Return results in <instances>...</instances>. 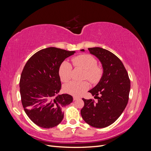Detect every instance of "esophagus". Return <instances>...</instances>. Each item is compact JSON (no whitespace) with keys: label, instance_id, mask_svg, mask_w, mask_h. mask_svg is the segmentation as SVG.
<instances>
[{"label":"esophagus","instance_id":"esophagus-1","mask_svg":"<svg viewBox=\"0 0 151 151\" xmlns=\"http://www.w3.org/2000/svg\"><path fill=\"white\" fill-rule=\"evenodd\" d=\"M73 99H74V100H78V99H79V98L76 97V96H74V97H73Z\"/></svg>","mask_w":151,"mask_h":151}]
</instances>
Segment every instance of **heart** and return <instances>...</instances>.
Wrapping results in <instances>:
<instances>
[{"label":"heart","mask_w":151,"mask_h":151,"mask_svg":"<svg viewBox=\"0 0 151 151\" xmlns=\"http://www.w3.org/2000/svg\"><path fill=\"white\" fill-rule=\"evenodd\" d=\"M73 64L77 68L84 70L83 78L88 79L91 83H96L101 79L103 70L101 67L97 66V61L91 55H81L72 59ZM72 67L70 63L64 61L59 67L58 74L63 82H67L70 79ZM89 88L87 81H71L64 86V91L67 93L74 96H80Z\"/></svg>","instance_id":"1"}]
</instances>
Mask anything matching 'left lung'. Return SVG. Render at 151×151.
Wrapping results in <instances>:
<instances>
[{
	"label": "left lung",
	"mask_w": 151,
	"mask_h": 151,
	"mask_svg": "<svg viewBox=\"0 0 151 151\" xmlns=\"http://www.w3.org/2000/svg\"><path fill=\"white\" fill-rule=\"evenodd\" d=\"M88 50L101 63L103 73L98 84L89 91L98 102L83 98L84 106L81 114L89 125L104 128L115 122L124 111L129 101L130 81L123 63L115 54L100 47Z\"/></svg>",
	"instance_id": "1"
}]
</instances>
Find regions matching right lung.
I'll return each mask as SVG.
<instances>
[{
	"label": "right lung",
	"instance_id": "add662e5",
	"mask_svg": "<svg viewBox=\"0 0 151 151\" xmlns=\"http://www.w3.org/2000/svg\"><path fill=\"white\" fill-rule=\"evenodd\" d=\"M75 53L48 47L35 53L24 67L19 82L22 104L29 119L40 127L58 125L63 118V108L73 101L69 94H58V70L63 60Z\"/></svg>",
	"mask_w": 151,
	"mask_h": 151
}]
</instances>
